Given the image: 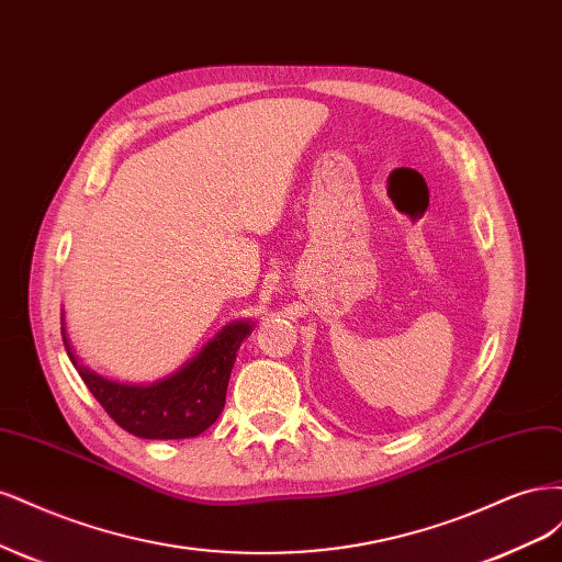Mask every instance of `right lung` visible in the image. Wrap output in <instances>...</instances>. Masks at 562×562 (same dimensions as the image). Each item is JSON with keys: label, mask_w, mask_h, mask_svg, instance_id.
<instances>
[{"label": "right lung", "mask_w": 562, "mask_h": 562, "mask_svg": "<svg viewBox=\"0 0 562 562\" xmlns=\"http://www.w3.org/2000/svg\"><path fill=\"white\" fill-rule=\"evenodd\" d=\"M251 327L255 324L245 319L226 324L187 364L151 385L114 383L83 367L71 350L65 317L63 340L86 387L119 427L139 439H189L203 434L220 418L235 355L251 334Z\"/></svg>", "instance_id": "obj_1"}]
</instances>
